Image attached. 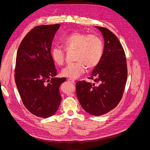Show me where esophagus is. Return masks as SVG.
Masks as SVG:
<instances>
[{
  "label": "esophagus",
  "instance_id": "obj_1",
  "mask_svg": "<svg viewBox=\"0 0 150 150\" xmlns=\"http://www.w3.org/2000/svg\"><path fill=\"white\" fill-rule=\"evenodd\" d=\"M69 82H70V83H72L73 84H75V81L74 80H72V79H71V78H69V79L67 80Z\"/></svg>",
  "mask_w": 150,
  "mask_h": 150
}]
</instances>
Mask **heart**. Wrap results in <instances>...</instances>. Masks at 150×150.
Listing matches in <instances>:
<instances>
[{
	"mask_svg": "<svg viewBox=\"0 0 150 150\" xmlns=\"http://www.w3.org/2000/svg\"><path fill=\"white\" fill-rule=\"evenodd\" d=\"M61 42L67 52L75 51L76 62L67 65L61 70L62 76L71 79H76L83 75L86 67L89 69L95 68L103 55V42L96 35L76 31L63 38ZM51 56L57 65L64 63L66 52L59 47H53Z\"/></svg>",
	"mask_w": 150,
	"mask_h": 150,
	"instance_id": "heart-1",
	"label": "heart"
}]
</instances>
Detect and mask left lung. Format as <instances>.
<instances>
[{"instance_id":"1","label":"left lung","mask_w":150,"mask_h":150,"mask_svg":"<svg viewBox=\"0 0 150 150\" xmlns=\"http://www.w3.org/2000/svg\"><path fill=\"white\" fill-rule=\"evenodd\" d=\"M105 40L104 50L98 64L86 81L76 84V96L88 113L100 116L114 109L121 100L128 70L125 51L119 39L106 28L96 27Z\"/></svg>"}]
</instances>
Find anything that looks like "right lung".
I'll return each instance as SVG.
<instances>
[{
    "label": "right lung",
    "mask_w": 150,
    "mask_h": 150,
    "mask_svg": "<svg viewBox=\"0 0 150 150\" xmlns=\"http://www.w3.org/2000/svg\"><path fill=\"white\" fill-rule=\"evenodd\" d=\"M59 24L36 26L21 41L17 52L15 82L25 107L33 115L48 118L61 101L59 88L66 79L55 78L51 47Z\"/></svg>",
    "instance_id": "add662e5"
}]
</instances>
